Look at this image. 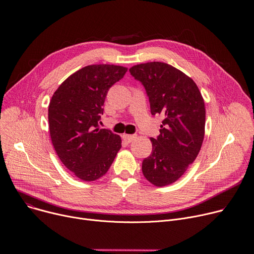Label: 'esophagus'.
Instances as JSON below:
<instances>
[{"instance_id":"34e87169","label":"esophagus","mask_w":254,"mask_h":254,"mask_svg":"<svg viewBox=\"0 0 254 254\" xmlns=\"http://www.w3.org/2000/svg\"><path fill=\"white\" fill-rule=\"evenodd\" d=\"M137 138V136L136 134H124L123 136V139H124V141L125 142H127V143H130V142H132L134 139Z\"/></svg>"}]
</instances>
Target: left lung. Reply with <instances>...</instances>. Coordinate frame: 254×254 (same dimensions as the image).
<instances>
[{
    "instance_id": "1",
    "label": "left lung",
    "mask_w": 254,
    "mask_h": 254,
    "mask_svg": "<svg viewBox=\"0 0 254 254\" xmlns=\"http://www.w3.org/2000/svg\"><path fill=\"white\" fill-rule=\"evenodd\" d=\"M130 74L146 89L152 115L163 114L152 153L142 163L144 177L156 187L178 181L196 159L205 133V104L195 81L163 62L133 65Z\"/></svg>"
}]
</instances>
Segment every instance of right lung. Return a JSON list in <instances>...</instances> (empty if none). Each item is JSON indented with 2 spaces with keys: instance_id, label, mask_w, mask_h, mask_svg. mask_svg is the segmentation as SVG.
<instances>
[{
  "instance_id": "right-lung-1",
  "label": "right lung",
  "mask_w": 254,
  "mask_h": 254,
  "mask_svg": "<svg viewBox=\"0 0 254 254\" xmlns=\"http://www.w3.org/2000/svg\"><path fill=\"white\" fill-rule=\"evenodd\" d=\"M127 71L113 64L82 67L60 84L50 101L51 141L61 162L81 181L102 178L122 148L118 134L98 125L109 88Z\"/></svg>"
}]
</instances>
